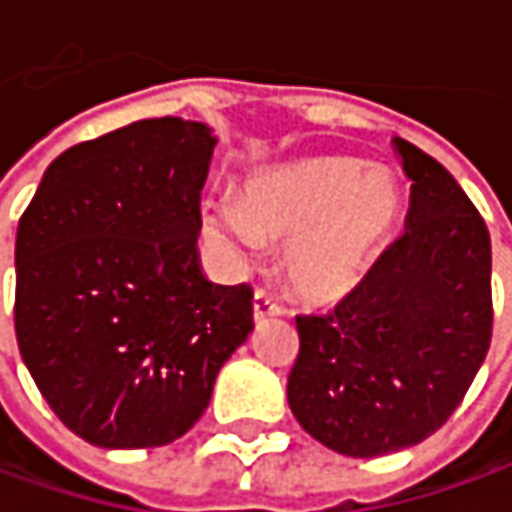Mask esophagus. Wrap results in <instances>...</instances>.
<instances>
[{"label": "esophagus", "mask_w": 512, "mask_h": 512, "mask_svg": "<svg viewBox=\"0 0 512 512\" xmlns=\"http://www.w3.org/2000/svg\"><path fill=\"white\" fill-rule=\"evenodd\" d=\"M252 314H255V323H263V320H269V317H280V314H283V306L274 300L272 294H266V291H255Z\"/></svg>", "instance_id": "esophagus-1"}]
</instances>
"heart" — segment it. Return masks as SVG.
Returning a JSON list of instances; mask_svg holds the SVG:
<instances>
[{"mask_svg": "<svg viewBox=\"0 0 512 512\" xmlns=\"http://www.w3.org/2000/svg\"><path fill=\"white\" fill-rule=\"evenodd\" d=\"M399 215L402 189L391 172L320 158L255 175L240 195H218L203 226L240 257L260 255L263 240H289L291 289L309 303H337L368 277Z\"/></svg>", "mask_w": 512, "mask_h": 512, "instance_id": "1", "label": "heart"}]
</instances>
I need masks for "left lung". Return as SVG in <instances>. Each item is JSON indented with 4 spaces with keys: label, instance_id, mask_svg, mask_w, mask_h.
<instances>
[{
    "label": "left lung",
    "instance_id": "obj_1",
    "mask_svg": "<svg viewBox=\"0 0 512 512\" xmlns=\"http://www.w3.org/2000/svg\"><path fill=\"white\" fill-rule=\"evenodd\" d=\"M411 181L405 235L331 314H300L286 397L320 445L354 459L439 431L482 368L493 331L490 235L465 189L394 138Z\"/></svg>",
    "mask_w": 512,
    "mask_h": 512
}]
</instances>
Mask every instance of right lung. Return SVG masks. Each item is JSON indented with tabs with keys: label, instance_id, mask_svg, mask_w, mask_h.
Listing matches in <instances>:
<instances>
[{
	"label": "right lung",
	"instance_id": "right-lung-1",
	"mask_svg": "<svg viewBox=\"0 0 512 512\" xmlns=\"http://www.w3.org/2000/svg\"><path fill=\"white\" fill-rule=\"evenodd\" d=\"M218 135L147 118L64 150L16 232V340L70 431L161 448L206 411L252 334V289L201 266V189Z\"/></svg>",
	"mask_w": 512,
	"mask_h": 512
}]
</instances>
